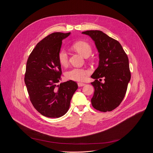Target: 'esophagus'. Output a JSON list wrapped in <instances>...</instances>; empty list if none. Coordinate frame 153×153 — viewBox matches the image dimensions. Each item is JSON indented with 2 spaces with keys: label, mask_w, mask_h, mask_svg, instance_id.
I'll return each mask as SVG.
<instances>
[{
  "label": "esophagus",
  "mask_w": 153,
  "mask_h": 153,
  "mask_svg": "<svg viewBox=\"0 0 153 153\" xmlns=\"http://www.w3.org/2000/svg\"><path fill=\"white\" fill-rule=\"evenodd\" d=\"M85 84L84 83H82V82H78V85L79 87H83L84 86Z\"/></svg>",
  "instance_id": "obj_1"
}]
</instances>
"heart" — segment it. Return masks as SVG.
Listing matches in <instances>:
<instances>
[{"mask_svg":"<svg viewBox=\"0 0 153 153\" xmlns=\"http://www.w3.org/2000/svg\"><path fill=\"white\" fill-rule=\"evenodd\" d=\"M72 47L75 51L85 57L89 56L92 52V47L91 45L86 41H77L72 45ZM58 59L61 65L65 66L68 64V53L65 49H62L59 51ZM88 74L89 71L87 69L81 68H73L66 72L65 76L67 79L70 80L75 81H83L86 79Z\"/></svg>","mask_w":153,"mask_h":153,"instance_id":"heart-1","label":"heart"}]
</instances>
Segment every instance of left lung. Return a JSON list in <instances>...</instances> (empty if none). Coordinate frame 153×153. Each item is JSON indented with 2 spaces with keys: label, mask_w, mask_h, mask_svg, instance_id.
<instances>
[{
  "label": "left lung",
  "mask_w": 153,
  "mask_h": 153,
  "mask_svg": "<svg viewBox=\"0 0 153 153\" xmlns=\"http://www.w3.org/2000/svg\"><path fill=\"white\" fill-rule=\"evenodd\" d=\"M82 33L94 40L99 52V65L91 76L95 79L91 82L95 89L92 105L101 112L111 111L121 103L131 79L127 55L118 41L101 30ZM101 77L105 78L104 84L99 81Z\"/></svg>",
  "instance_id": "left-lung-1"
}]
</instances>
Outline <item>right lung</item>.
I'll return each mask as SVG.
<instances>
[{
  "label": "right lung",
  "instance_id": "right-lung-1",
  "mask_svg": "<svg viewBox=\"0 0 153 153\" xmlns=\"http://www.w3.org/2000/svg\"><path fill=\"white\" fill-rule=\"evenodd\" d=\"M69 33L54 32L38 42L27 59L25 83L34 108L49 118H59L68 111L72 97L78 88L69 80L58 85L62 70L58 59L62 39Z\"/></svg>",
  "mask_w": 153,
  "mask_h": 153
}]
</instances>
